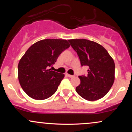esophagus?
<instances>
[{
  "label": "esophagus",
  "mask_w": 132,
  "mask_h": 132,
  "mask_svg": "<svg viewBox=\"0 0 132 132\" xmlns=\"http://www.w3.org/2000/svg\"><path fill=\"white\" fill-rule=\"evenodd\" d=\"M66 76H67L68 77H69V78H73V77L75 76V75H69V74H66Z\"/></svg>",
  "instance_id": "34e87169"
}]
</instances>
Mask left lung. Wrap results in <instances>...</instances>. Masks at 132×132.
Instances as JSON below:
<instances>
[{
    "label": "left lung",
    "instance_id": "left-lung-1",
    "mask_svg": "<svg viewBox=\"0 0 132 132\" xmlns=\"http://www.w3.org/2000/svg\"><path fill=\"white\" fill-rule=\"evenodd\" d=\"M68 42L78 54L81 66H87V75L79 76L81 83L77 93L87 101H96L107 94L115 79V63L105 48L86 39Z\"/></svg>",
    "mask_w": 132,
    "mask_h": 132
}]
</instances>
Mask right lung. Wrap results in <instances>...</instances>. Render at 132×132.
<instances>
[{
    "label": "right lung",
    "mask_w": 132,
    "mask_h": 132,
    "mask_svg": "<svg viewBox=\"0 0 132 132\" xmlns=\"http://www.w3.org/2000/svg\"><path fill=\"white\" fill-rule=\"evenodd\" d=\"M69 46L66 40L45 39L28 48L18 65L19 82L28 96L44 100L55 93L64 75L50 68Z\"/></svg>",
    "instance_id": "obj_1"
}]
</instances>
